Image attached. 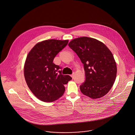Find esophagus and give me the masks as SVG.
I'll list each match as a JSON object with an SVG mask.
<instances>
[{
    "instance_id": "esophagus-1",
    "label": "esophagus",
    "mask_w": 135,
    "mask_h": 135,
    "mask_svg": "<svg viewBox=\"0 0 135 135\" xmlns=\"http://www.w3.org/2000/svg\"><path fill=\"white\" fill-rule=\"evenodd\" d=\"M71 77H72V78H74V74H73L71 75Z\"/></svg>"
}]
</instances>
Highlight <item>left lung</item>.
<instances>
[{
    "label": "left lung",
    "instance_id": "left-lung-1",
    "mask_svg": "<svg viewBox=\"0 0 135 135\" xmlns=\"http://www.w3.org/2000/svg\"><path fill=\"white\" fill-rule=\"evenodd\" d=\"M68 45L84 64L86 80L80 86L81 93L92 99L105 96L113 85L117 73L110 50L103 42L89 37L74 38Z\"/></svg>",
    "mask_w": 135,
    "mask_h": 135
}]
</instances>
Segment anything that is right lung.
<instances>
[{
	"label": "right lung",
	"mask_w": 135,
	"mask_h": 135,
	"mask_svg": "<svg viewBox=\"0 0 135 135\" xmlns=\"http://www.w3.org/2000/svg\"><path fill=\"white\" fill-rule=\"evenodd\" d=\"M68 40H46L37 43L28 53L24 67L25 79L32 93L40 100L52 102L63 95L64 85L72 78L62 75L55 56L68 44Z\"/></svg>",
	"instance_id": "1"
}]
</instances>
